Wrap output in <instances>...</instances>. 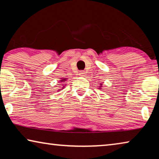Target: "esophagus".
<instances>
[{"label":"esophagus","mask_w":159,"mask_h":159,"mask_svg":"<svg viewBox=\"0 0 159 159\" xmlns=\"http://www.w3.org/2000/svg\"><path fill=\"white\" fill-rule=\"evenodd\" d=\"M85 71H79V76H85Z\"/></svg>","instance_id":"esophagus-1"}]
</instances>
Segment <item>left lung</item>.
<instances>
[{
  "label": "left lung",
  "mask_w": 159,
  "mask_h": 159,
  "mask_svg": "<svg viewBox=\"0 0 159 159\" xmlns=\"http://www.w3.org/2000/svg\"><path fill=\"white\" fill-rule=\"evenodd\" d=\"M100 85H102V83H101V84H100ZM99 89H101V88H102V86H99Z\"/></svg>",
  "instance_id": "1"
}]
</instances>
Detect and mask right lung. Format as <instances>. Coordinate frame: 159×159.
<instances>
[{
  "label": "right lung",
  "instance_id": "1",
  "mask_svg": "<svg viewBox=\"0 0 159 159\" xmlns=\"http://www.w3.org/2000/svg\"><path fill=\"white\" fill-rule=\"evenodd\" d=\"M66 79H66V78H65V79H61V80H60V82H65L66 81ZM64 86H65V85H64ZM64 86H63V87H62V88H64ZM58 91H60V90H58Z\"/></svg>",
  "mask_w": 159,
  "mask_h": 159
}]
</instances>
